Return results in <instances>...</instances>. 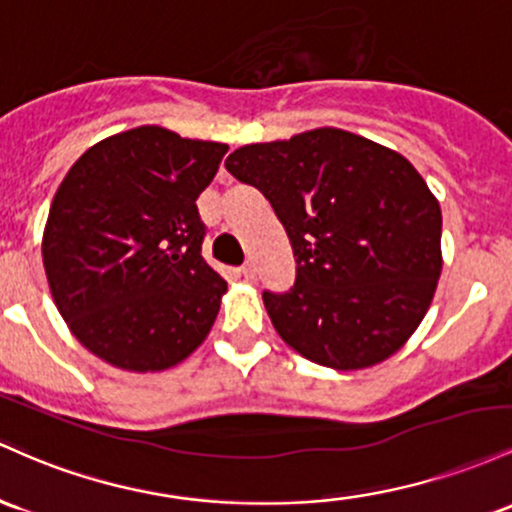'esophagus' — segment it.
<instances>
[{
    "mask_svg": "<svg viewBox=\"0 0 512 512\" xmlns=\"http://www.w3.org/2000/svg\"><path fill=\"white\" fill-rule=\"evenodd\" d=\"M241 273H244L246 280H254V278H256V266H254V261H246L244 266H241Z\"/></svg>",
    "mask_w": 512,
    "mask_h": 512,
    "instance_id": "1",
    "label": "esophagus"
}]
</instances>
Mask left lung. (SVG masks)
I'll list each match as a JSON object with an SVG mask.
<instances>
[{
	"label": "left lung",
	"instance_id": "1",
	"mask_svg": "<svg viewBox=\"0 0 512 512\" xmlns=\"http://www.w3.org/2000/svg\"><path fill=\"white\" fill-rule=\"evenodd\" d=\"M227 171L266 195L295 254V285L263 292L275 331L312 363H382L426 317L442 215L409 159L338 128L246 145Z\"/></svg>",
	"mask_w": 512,
	"mask_h": 512
}]
</instances>
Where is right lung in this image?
<instances>
[{"label": "right lung", "mask_w": 512, "mask_h": 512, "mask_svg": "<svg viewBox=\"0 0 512 512\" xmlns=\"http://www.w3.org/2000/svg\"><path fill=\"white\" fill-rule=\"evenodd\" d=\"M225 152L142 125L84 152L57 188L45 275L62 319L106 363L166 370L215 324L227 283L203 258L195 200Z\"/></svg>", "instance_id": "obj_1"}]
</instances>
